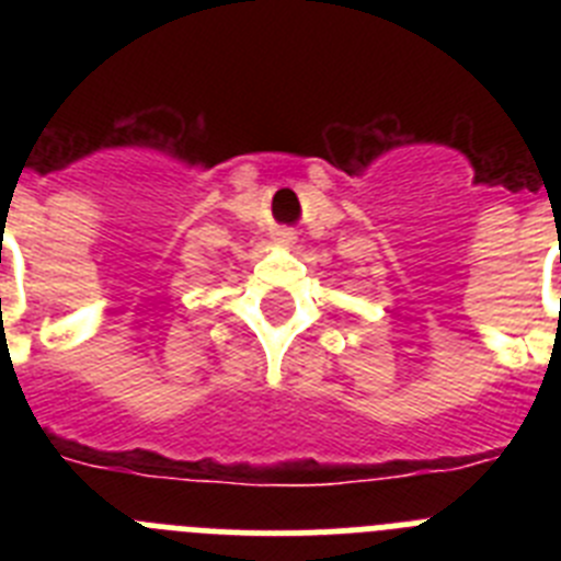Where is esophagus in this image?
Returning <instances> with one entry per match:
<instances>
[{"label":"esophagus","mask_w":561,"mask_h":561,"mask_svg":"<svg viewBox=\"0 0 561 561\" xmlns=\"http://www.w3.org/2000/svg\"><path fill=\"white\" fill-rule=\"evenodd\" d=\"M275 238H277V241H284V244H291V241H295V232H289V230H277V232H275Z\"/></svg>","instance_id":"34e87169"}]
</instances>
